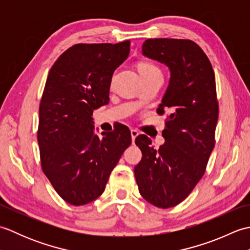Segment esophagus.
I'll return each mask as SVG.
<instances>
[{
    "instance_id": "1",
    "label": "esophagus",
    "mask_w": 250,
    "mask_h": 250,
    "mask_svg": "<svg viewBox=\"0 0 250 250\" xmlns=\"http://www.w3.org/2000/svg\"><path fill=\"white\" fill-rule=\"evenodd\" d=\"M139 135V132H137L136 130H131V137H132V142H134L136 136Z\"/></svg>"
}]
</instances>
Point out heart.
<instances>
[{"mask_svg":"<svg viewBox=\"0 0 250 250\" xmlns=\"http://www.w3.org/2000/svg\"><path fill=\"white\" fill-rule=\"evenodd\" d=\"M137 70H139L140 75L143 81L153 77H162V71L156 64L148 61H141L137 64Z\"/></svg>","mask_w":250,"mask_h":250,"instance_id":"obj_1","label":"heart"}]
</instances>
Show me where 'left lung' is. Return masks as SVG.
Listing matches in <instances>:
<instances>
[{
	"instance_id": "left-lung-1",
	"label": "left lung",
	"mask_w": 250,
	"mask_h": 250,
	"mask_svg": "<svg viewBox=\"0 0 250 250\" xmlns=\"http://www.w3.org/2000/svg\"><path fill=\"white\" fill-rule=\"evenodd\" d=\"M143 55L168 66L171 78L157 113L169 116L155 149L148 136L135 139L143 153L134 174L141 195L159 208L187 198L205 173L215 146L219 106L215 73L201 47L190 40L149 39Z\"/></svg>"
}]
</instances>
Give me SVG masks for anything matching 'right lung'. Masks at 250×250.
<instances>
[{
  "label": "right lung",
  "instance_id": "1",
  "mask_svg": "<svg viewBox=\"0 0 250 250\" xmlns=\"http://www.w3.org/2000/svg\"><path fill=\"white\" fill-rule=\"evenodd\" d=\"M130 41L76 44L51 66L40 103L41 166L57 193L75 206L104 192L109 175L131 145V132L93 133L95 108L108 103L114 71L129 56Z\"/></svg>",
  "mask_w": 250,
  "mask_h": 250
}]
</instances>
